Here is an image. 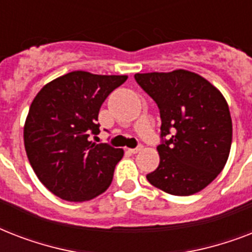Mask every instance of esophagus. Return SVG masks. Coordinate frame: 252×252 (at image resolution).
<instances>
[{"label": "esophagus", "mask_w": 252, "mask_h": 252, "mask_svg": "<svg viewBox=\"0 0 252 252\" xmlns=\"http://www.w3.org/2000/svg\"><path fill=\"white\" fill-rule=\"evenodd\" d=\"M141 150H142V145H138L137 148H134V149H129V152H130V153L136 154V153H140Z\"/></svg>", "instance_id": "obj_1"}]
</instances>
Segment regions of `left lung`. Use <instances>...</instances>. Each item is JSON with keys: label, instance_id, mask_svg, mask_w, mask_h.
<instances>
[{"label": "left lung", "instance_id": "8db88e82", "mask_svg": "<svg viewBox=\"0 0 252 252\" xmlns=\"http://www.w3.org/2000/svg\"><path fill=\"white\" fill-rule=\"evenodd\" d=\"M134 80L161 114L159 165L146 175L154 187L189 196L216 179L226 163L233 126L229 106L211 82L196 73H137Z\"/></svg>", "mask_w": 252, "mask_h": 252}]
</instances>
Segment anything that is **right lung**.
Segmentation results:
<instances>
[{
    "label": "right lung",
    "instance_id": "1",
    "mask_svg": "<svg viewBox=\"0 0 252 252\" xmlns=\"http://www.w3.org/2000/svg\"><path fill=\"white\" fill-rule=\"evenodd\" d=\"M126 76L76 70L51 81L31 103L23 138L41 183L66 201H87L110 187L123 149L90 141L103 102Z\"/></svg>",
    "mask_w": 252,
    "mask_h": 252
}]
</instances>
